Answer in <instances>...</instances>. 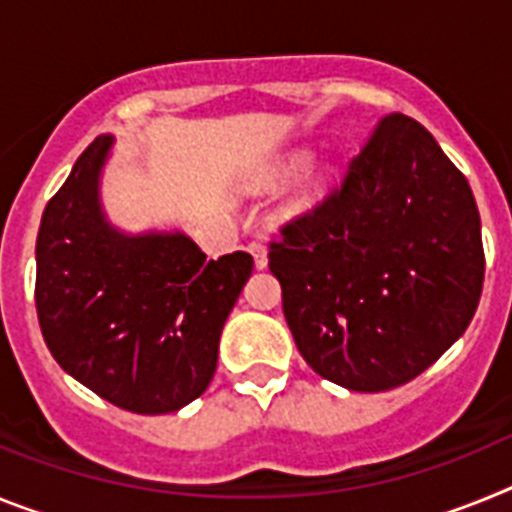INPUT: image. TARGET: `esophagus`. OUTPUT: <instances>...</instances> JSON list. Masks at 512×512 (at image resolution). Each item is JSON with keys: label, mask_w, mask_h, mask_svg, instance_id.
<instances>
[{"label": "esophagus", "mask_w": 512, "mask_h": 512, "mask_svg": "<svg viewBox=\"0 0 512 512\" xmlns=\"http://www.w3.org/2000/svg\"><path fill=\"white\" fill-rule=\"evenodd\" d=\"M248 253L253 256V264H256V269H264L266 266V246L261 241H251L248 243Z\"/></svg>", "instance_id": "obj_1"}]
</instances>
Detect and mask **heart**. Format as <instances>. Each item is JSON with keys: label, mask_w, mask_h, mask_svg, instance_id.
Masks as SVG:
<instances>
[{"label": "heart", "mask_w": 512, "mask_h": 512, "mask_svg": "<svg viewBox=\"0 0 512 512\" xmlns=\"http://www.w3.org/2000/svg\"><path fill=\"white\" fill-rule=\"evenodd\" d=\"M302 161H305V158H302V156L300 158H292V164H289V169H297V166H300ZM318 189H320V184H312V187L305 192V200H312V197L318 194Z\"/></svg>", "instance_id": "1"}]
</instances>
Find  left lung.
Here are the masks:
<instances>
[{
  "label": "left lung",
  "instance_id": "obj_1",
  "mask_svg": "<svg viewBox=\"0 0 512 512\" xmlns=\"http://www.w3.org/2000/svg\"><path fill=\"white\" fill-rule=\"evenodd\" d=\"M279 233L269 269L284 318L328 382L395 390L472 323L485 282L477 202L413 117H382L341 184Z\"/></svg>",
  "mask_w": 512,
  "mask_h": 512
}]
</instances>
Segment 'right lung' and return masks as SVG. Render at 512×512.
<instances>
[{"mask_svg": "<svg viewBox=\"0 0 512 512\" xmlns=\"http://www.w3.org/2000/svg\"><path fill=\"white\" fill-rule=\"evenodd\" d=\"M110 143L94 140L45 205L38 323L63 372L94 395L138 415L174 413L207 390L253 259L235 251L207 261L182 233H117L97 200Z\"/></svg>", "mask_w": 512, "mask_h": 512, "instance_id": "1", "label": "right lung"}]
</instances>
